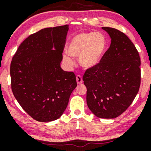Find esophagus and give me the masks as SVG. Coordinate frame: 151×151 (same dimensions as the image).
I'll return each mask as SVG.
<instances>
[{"instance_id": "obj_1", "label": "esophagus", "mask_w": 151, "mask_h": 151, "mask_svg": "<svg viewBox=\"0 0 151 151\" xmlns=\"http://www.w3.org/2000/svg\"><path fill=\"white\" fill-rule=\"evenodd\" d=\"M76 79H77V82L78 84H80L83 82L82 77H81L80 75H77V77H76Z\"/></svg>"}]
</instances>
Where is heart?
<instances>
[{"instance_id": "heart-1", "label": "heart", "mask_w": 151, "mask_h": 151, "mask_svg": "<svg viewBox=\"0 0 151 151\" xmlns=\"http://www.w3.org/2000/svg\"><path fill=\"white\" fill-rule=\"evenodd\" d=\"M106 47L107 40L104 34L99 32H82L71 40L67 52L71 56L79 58L81 67L88 69L101 62ZM64 60L70 66L74 65V60L68 55L64 56Z\"/></svg>"}]
</instances>
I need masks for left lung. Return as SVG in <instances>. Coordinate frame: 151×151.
<instances>
[{
  "label": "left lung",
  "instance_id": "1",
  "mask_svg": "<svg viewBox=\"0 0 151 151\" xmlns=\"http://www.w3.org/2000/svg\"><path fill=\"white\" fill-rule=\"evenodd\" d=\"M111 39L101 62L86 70L83 81L86 103L96 116L114 119L132 104L141 84V59L133 43L124 32L102 27Z\"/></svg>",
  "mask_w": 151,
  "mask_h": 151
}]
</instances>
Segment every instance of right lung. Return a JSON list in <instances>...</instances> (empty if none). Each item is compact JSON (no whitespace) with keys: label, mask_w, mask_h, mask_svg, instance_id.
Instances as JSON below:
<instances>
[{"label":"right lung","mask_w":151,"mask_h":151,"mask_svg":"<svg viewBox=\"0 0 151 151\" xmlns=\"http://www.w3.org/2000/svg\"><path fill=\"white\" fill-rule=\"evenodd\" d=\"M69 25L47 27L19 46L10 64L15 98L32 119L56 120L64 113L77 86L76 76L60 67Z\"/></svg>","instance_id":"right-lung-1"}]
</instances>
